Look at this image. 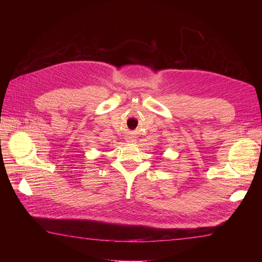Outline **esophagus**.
<instances>
[{
    "mask_svg": "<svg viewBox=\"0 0 262 262\" xmlns=\"http://www.w3.org/2000/svg\"><path fill=\"white\" fill-rule=\"evenodd\" d=\"M126 142H128V143H134L136 140H134L133 137H126Z\"/></svg>",
    "mask_w": 262,
    "mask_h": 262,
    "instance_id": "esophagus-1",
    "label": "esophagus"
}]
</instances>
